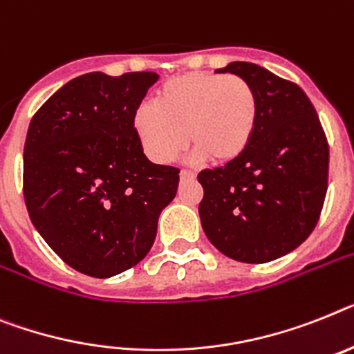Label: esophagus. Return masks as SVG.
<instances>
[{
	"mask_svg": "<svg viewBox=\"0 0 354 354\" xmlns=\"http://www.w3.org/2000/svg\"><path fill=\"white\" fill-rule=\"evenodd\" d=\"M196 174L192 171H187V169H183L182 172H180V180L182 182H191V180H194Z\"/></svg>",
	"mask_w": 354,
	"mask_h": 354,
	"instance_id": "esophagus-1",
	"label": "esophagus"
}]
</instances>
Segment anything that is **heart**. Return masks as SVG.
<instances>
[{
    "label": "heart",
    "mask_w": 354,
    "mask_h": 354,
    "mask_svg": "<svg viewBox=\"0 0 354 354\" xmlns=\"http://www.w3.org/2000/svg\"><path fill=\"white\" fill-rule=\"evenodd\" d=\"M259 120L252 84L227 73L194 71L163 82L154 106H140L133 129L147 158L171 163L191 142L196 158L228 163L246 151Z\"/></svg>",
    "instance_id": "1"
}]
</instances>
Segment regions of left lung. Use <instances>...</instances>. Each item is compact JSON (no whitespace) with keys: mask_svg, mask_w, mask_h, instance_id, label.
Returning <instances> with one entry per match:
<instances>
[{"mask_svg":"<svg viewBox=\"0 0 354 354\" xmlns=\"http://www.w3.org/2000/svg\"><path fill=\"white\" fill-rule=\"evenodd\" d=\"M218 71L250 82L259 120L239 158L198 174L201 227L230 259L268 263L313 232L328 191L329 145L313 104L295 82L252 62Z\"/></svg>","mask_w":354,"mask_h":354,"instance_id":"8db88e82","label":"left lung"}]
</instances>
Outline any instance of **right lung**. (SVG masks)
Segmentation results:
<instances>
[{"label": "right lung", "instance_id": "obj_1", "mask_svg": "<svg viewBox=\"0 0 354 354\" xmlns=\"http://www.w3.org/2000/svg\"><path fill=\"white\" fill-rule=\"evenodd\" d=\"M153 71H91L35 113L23 153V194L34 227L71 268L113 277L144 259L180 169L147 160L133 117Z\"/></svg>", "mask_w": 354, "mask_h": 354}]
</instances>
